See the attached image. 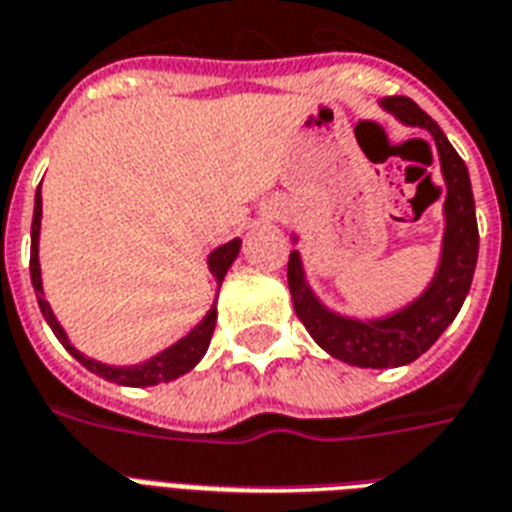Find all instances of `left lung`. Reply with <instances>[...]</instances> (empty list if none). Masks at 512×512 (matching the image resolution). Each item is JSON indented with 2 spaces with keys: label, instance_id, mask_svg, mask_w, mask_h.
Masks as SVG:
<instances>
[{
  "label": "left lung",
  "instance_id": "obj_1",
  "mask_svg": "<svg viewBox=\"0 0 512 512\" xmlns=\"http://www.w3.org/2000/svg\"><path fill=\"white\" fill-rule=\"evenodd\" d=\"M384 109H390L406 125H419L433 133L441 170L446 178V237H443V261L433 285L425 296L414 301L408 310L387 320L360 323V320L339 318L312 296L310 285L304 283L299 253L288 259V288H291L293 310L304 323L315 342L334 358L360 368H395L417 360L438 342V336L457 318L473 283L475 261H478V221H475V200L470 189L465 160L443 136L438 122L422 112L406 95L384 98Z\"/></svg>",
  "mask_w": 512,
  "mask_h": 512
}]
</instances>
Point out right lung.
<instances>
[{
    "label": "right lung",
    "instance_id": "1",
    "mask_svg": "<svg viewBox=\"0 0 512 512\" xmlns=\"http://www.w3.org/2000/svg\"><path fill=\"white\" fill-rule=\"evenodd\" d=\"M39 219H42V197H39L37 189V200H34V219H31V285H34V291H37V301H39V310L45 315L47 326L53 328V334L58 336V342L66 347V350L74 355V358L87 368V371H93V374L104 376L109 382L125 384V387H149V384H160V382H170V379H176V376L186 374L189 368H194L202 360V355L208 352V344H211V336L216 331V307H213L202 323L194 328L192 334L184 336L181 342H176L170 350L160 352L157 358L146 360L141 366L133 368H114V366H104V363H98V360L85 358L82 352H77L69 344L66 334H63V328L58 326V320L53 318V312L47 307V301L42 299V280H39V259H37V240H39ZM237 253H240V240H232V243L221 245L216 251L211 253V272L216 275V280H224L227 275V269L232 267V261L237 259Z\"/></svg>",
    "mask_w": 512,
    "mask_h": 512
}]
</instances>
